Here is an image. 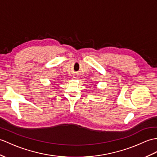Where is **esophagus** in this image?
Returning <instances> with one entry per match:
<instances>
[{"mask_svg":"<svg viewBox=\"0 0 157 157\" xmlns=\"http://www.w3.org/2000/svg\"><path fill=\"white\" fill-rule=\"evenodd\" d=\"M73 78H74V79H75V78H77V77H76V75H74V76H73Z\"/></svg>","mask_w":157,"mask_h":157,"instance_id":"1","label":"esophagus"}]
</instances>
